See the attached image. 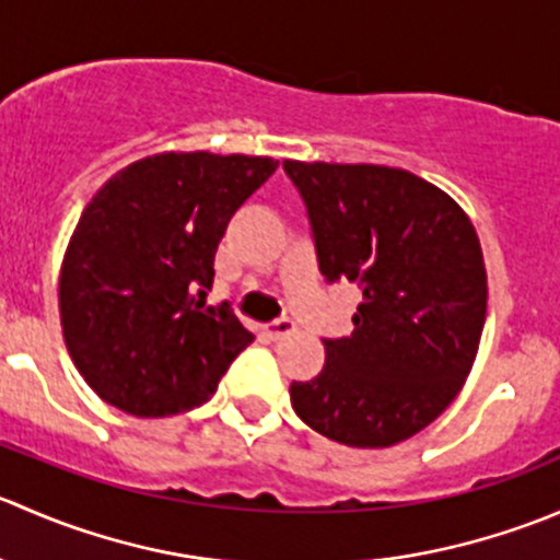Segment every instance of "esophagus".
Segmentation results:
<instances>
[{
    "label": "esophagus",
    "mask_w": 560,
    "mask_h": 560,
    "mask_svg": "<svg viewBox=\"0 0 560 560\" xmlns=\"http://www.w3.org/2000/svg\"><path fill=\"white\" fill-rule=\"evenodd\" d=\"M268 332L273 338H281V336H290V332H295V322L290 319V316H281V319L270 322L268 325Z\"/></svg>",
    "instance_id": "34e87169"
}]
</instances>
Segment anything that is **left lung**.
I'll return each instance as SVG.
<instances>
[{
	"instance_id": "8db88e82",
	"label": "left lung",
	"mask_w": 560,
	"mask_h": 560,
	"mask_svg": "<svg viewBox=\"0 0 560 560\" xmlns=\"http://www.w3.org/2000/svg\"><path fill=\"white\" fill-rule=\"evenodd\" d=\"M301 191L325 281L363 303L325 369L292 382L295 415L347 447H393L460 393L482 338L488 273L471 219L447 191L385 165L284 160Z\"/></svg>"
}]
</instances>
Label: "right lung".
<instances>
[{
	"mask_svg": "<svg viewBox=\"0 0 560 560\" xmlns=\"http://www.w3.org/2000/svg\"><path fill=\"white\" fill-rule=\"evenodd\" d=\"M276 167L270 156L167 151L118 171L83 208L59 314L72 363L105 404L135 417L195 409L254 341L206 290L228 222Z\"/></svg>",
	"mask_w": 560,
	"mask_h": 560,
	"instance_id": "obj_1",
	"label": "right lung"
}]
</instances>
